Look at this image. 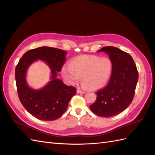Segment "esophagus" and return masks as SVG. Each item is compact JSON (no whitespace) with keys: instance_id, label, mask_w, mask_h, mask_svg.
Instances as JSON below:
<instances>
[{"instance_id":"obj_1","label":"esophagus","mask_w":155,"mask_h":155,"mask_svg":"<svg viewBox=\"0 0 155 155\" xmlns=\"http://www.w3.org/2000/svg\"><path fill=\"white\" fill-rule=\"evenodd\" d=\"M77 92L79 93V94H84L85 92H86V91H84V90H81L80 89H78L77 90Z\"/></svg>"}]
</instances>
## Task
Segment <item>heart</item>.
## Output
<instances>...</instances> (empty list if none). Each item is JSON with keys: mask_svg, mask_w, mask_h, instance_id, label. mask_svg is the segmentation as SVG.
Masks as SVG:
<instances>
[{"mask_svg": "<svg viewBox=\"0 0 155 155\" xmlns=\"http://www.w3.org/2000/svg\"><path fill=\"white\" fill-rule=\"evenodd\" d=\"M113 63L109 58L98 55L80 56L62 68L63 76L69 84H75L81 78V83L87 90H97L110 80Z\"/></svg>", "mask_w": 155, "mask_h": 155, "instance_id": "b5f03b06", "label": "heart"}]
</instances>
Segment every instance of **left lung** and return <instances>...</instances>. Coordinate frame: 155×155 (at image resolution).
<instances>
[{
    "mask_svg": "<svg viewBox=\"0 0 155 155\" xmlns=\"http://www.w3.org/2000/svg\"><path fill=\"white\" fill-rule=\"evenodd\" d=\"M98 51L109 55L113 71L108 84L96 91V100L90 108L97 116L109 118L124 111L131 104L138 73L133 59L128 53L112 46L102 47Z\"/></svg>",
    "mask_w": 155,
    "mask_h": 155,
    "instance_id": "obj_1",
    "label": "left lung"
}]
</instances>
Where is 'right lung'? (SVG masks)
I'll list each match as a JSON object with an SVG mask.
<instances>
[{
  "label": "right lung",
  "instance_id": "obj_1",
  "mask_svg": "<svg viewBox=\"0 0 155 155\" xmlns=\"http://www.w3.org/2000/svg\"><path fill=\"white\" fill-rule=\"evenodd\" d=\"M67 53L49 47H41L27 51L15 68V80L18 96L24 108L37 119L55 120L66 111L68 103L76 94V88L68 86L57 78L65 64ZM37 59L45 61L52 69V80L42 89L35 91L27 86L25 74L31 62Z\"/></svg>",
  "mask_w": 155,
  "mask_h": 155
}]
</instances>
